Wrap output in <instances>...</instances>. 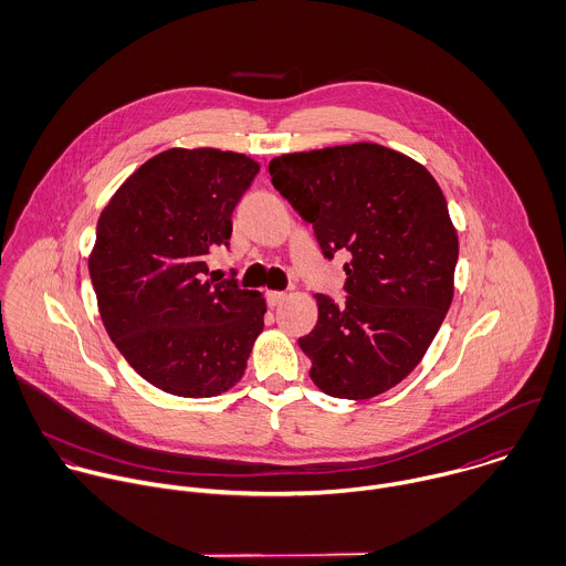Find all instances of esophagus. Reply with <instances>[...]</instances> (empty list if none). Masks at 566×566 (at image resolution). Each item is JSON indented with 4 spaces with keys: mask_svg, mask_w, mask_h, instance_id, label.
<instances>
[{
    "mask_svg": "<svg viewBox=\"0 0 566 566\" xmlns=\"http://www.w3.org/2000/svg\"><path fill=\"white\" fill-rule=\"evenodd\" d=\"M284 300H286V293H284V291H269V293H266V302H269L271 308L280 306Z\"/></svg>",
    "mask_w": 566,
    "mask_h": 566,
    "instance_id": "34e87169",
    "label": "esophagus"
}]
</instances>
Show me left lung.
Returning <instances> with one entry per match:
<instances>
[{"mask_svg":"<svg viewBox=\"0 0 566 566\" xmlns=\"http://www.w3.org/2000/svg\"><path fill=\"white\" fill-rule=\"evenodd\" d=\"M269 171L324 255H353L346 304L317 293V324L300 337L313 384L353 401L395 388L428 353L454 297L459 235L439 182L377 143L282 154Z\"/></svg>","mask_w":566,"mask_h":566,"instance_id":"obj_1","label":"left lung"}]
</instances>
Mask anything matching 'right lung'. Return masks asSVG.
Instances as JSON below:
<instances>
[{"mask_svg":"<svg viewBox=\"0 0 566 566\" xmlns=\"http://www.w3.org/2000/svg\"><path fill=\"white\" fill-rule=\"evenodd\" d=\"M258 171L238 151L171 147L143 163L98 216L87 269L103 326L163 392L218 397L244 375L266 300L207 277V255L229 244L231 213Z\"/></svg>","mask_w":566,"mask_h":566,"instance_id":"1","label":"right lung"}]
</instances>
